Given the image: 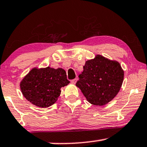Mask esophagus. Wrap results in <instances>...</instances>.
<instances>
[{"label": "esophagus", "mask_w": 147, "mask_h": 147, "mask_svg": "<svg viewBox=\"0 0 147 147\" xmlns=\"http://www.w3.org/2000/svg\"><path fill=\"white\" fill-rule=\"evenodd\" d=\"M77 79H74L71 81V83L72 84H75V83H77Z\"/></svg>", "instance_id": "34e87169"}]
</instances>
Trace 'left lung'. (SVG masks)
Here are the masks:
<instances>
[{"label":"left lung","instance_id":"1","mask_svg":"<svg viewBox=\"0 0 147 147\" xmlns=\"http://www.w3.org/2000/svg\"><path fill=\"white\" fill-rule=\"evenodd\" d=\"M76 83L89 102L103 106L111 102L119 92L124 71L119 63L101 55L85 62L83 71Z\"/></svg>","mask_w":147,"mask_h":147}]
</instances>
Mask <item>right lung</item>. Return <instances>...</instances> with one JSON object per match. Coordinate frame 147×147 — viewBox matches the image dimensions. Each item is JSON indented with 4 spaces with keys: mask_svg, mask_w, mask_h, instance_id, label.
I'll list each match as a JSON object with an SVG mask.
<instances>
[{
    "mask_svg": "<svg viewBox=\"0 0 147 147\" xmlns=\"http://www.w3.org/2000/svg\"><path fill=\"white\" fill-rule=\"evenodd\" d=\"M69 83L62 68H33L20 82V89L30 102L38 107L47 108L57 101L60 89Z\"/></svg>",
    "mask_w": 147,
    "mask_h": 147,
    "instance_id": "1",
    "label": "right lung"
}]
</instances>
